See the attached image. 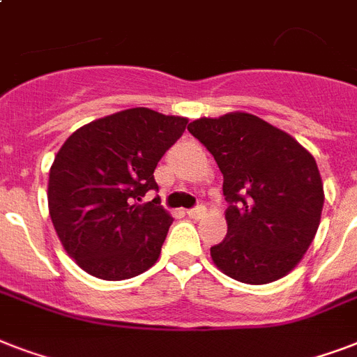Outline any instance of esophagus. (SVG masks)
I'll use <instances>...</instances> for the list:
<instances>
[{
  "instance_id": "esophagus-1",
  "label": "esophagus",
  "mask_w": 357,
  "mask_h": 357,
  "mask_svg": "<svg viewBox=\"0 0 357 357\" xmlns=\"http://www.w3.org/2000/svg\"><path fill=\"white\" fill-rule=\"evenodd\" d=\"M187 215H189L190 218H195V220H198V218H202V217H204V215H206V207H204V206L192 207V209H189V211H187Z\"/></svg>"
}]
</instances>
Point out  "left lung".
Wrapping results in <instances>:
<instances>
[{
  "mask_svg": "<svg viewBox=\"0 0 357 357\" xmlns=\"http://www.w3.org/2000/svg\"><path fill=\"white\" fill-rule=\"evenodd\" d=\"M224 176L228 235L213 263L250 285L287 276L321 224L324 190L315 157L282 129L248 113L189 123Z\"/></svg>",
  "mask_w": 357,
  "mask_h": 357,
  "instance_id": "obj_1",
  "label": "left lung"
}]
</instances>
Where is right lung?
Here are the masks:
<instances>
[{
  "instance_id": "add662e5",
  "label": "right lung",
  "mask_w": 357,
  "mask_h": 357,
  "mask_svg": "<svg viewBox=\"0 0 357 357\" xmlns=\"http://www.w3.org/2000/svg\"><path fill=\"white\" fill-rule=\"evenodd\" d=\"M189 120L146 107L94 120L70 135L50 168L47 207L66 254L91 276L129 280L155 265L172 217L153 170Z\"/></svg>"
}]
</instances>
